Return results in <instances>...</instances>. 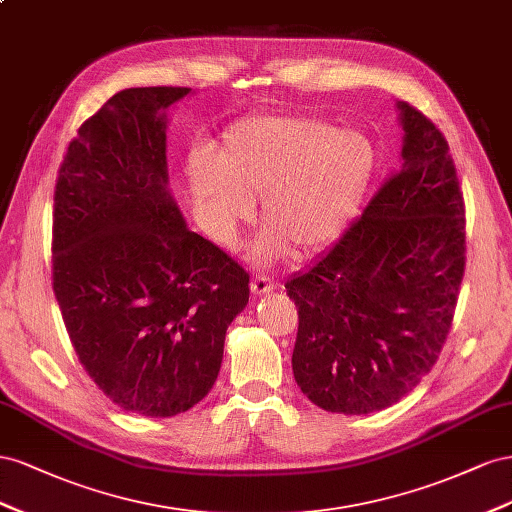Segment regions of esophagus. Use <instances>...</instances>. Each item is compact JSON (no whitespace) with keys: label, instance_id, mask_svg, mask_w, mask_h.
<instances>
[{"label":"esophagus","instance_id":"esophagus-1","mask_svg":"<svg viewBox=\"0 0 512 512\" xmlns=\"http://www.w3.org/2000/svg\"><path fill=\"white\" fill-rule=\"evenodd\" d=\"M276 287L274 279H270L268 274H255L253 281H251V291L253 296H264L268 291H272Z\"/></svg>","mask_w":512,"mask_h":512}]
</instances>
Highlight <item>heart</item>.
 Segmentation results:
<instances>
[{
    "instance_id": "heart-1",
    "label": "heart",
    "mask_w": 512,
    "mask_h": 512,
    "mask_svg": "<svg viewBox=\"0 0 512 512\" xmlns=\"http://www.w3.org/2000/svg\"><path fill=\"white\" fill-rule=\"evenodd\" d=\"M377 150L356 128L302 115H251L229 126L212 160H188L210 236L229 244L259 203V255L311 253L337 240L375 175Z\"/></svg>"
}]
</instances>
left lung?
<instances>
[{
	"label": "left lung",
	"instance_id": "8db88e82",
	"mask_svg": "<svg viewBox=\"0 0 512 512\" xmlns=\"http://www.w3.org/2000/svg\"><path fill=\"white\" fill-rule=\"evenodd\" d=\"M403 160L328 253L285 283L298 306L291 367L337 414L401 401L437 362L465 272V203L448 141L399 102Z\"/></svg>",
	"mask_w": 512,
	"mask_h": 512
}]
</instances>
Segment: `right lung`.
<instances>
[{
	"label": "right lung",
	"instance_id": "1",
	"mask_svg": "<svg viewBox=\"0 0 512 512\" xmlns=\"http://www.w3.org/2000/svg\"><path fill=\"white\" fill-rule=\"evenodd\" d=\"M191 87H130L79 128L53 195V291L85 373L150 418L197 405L221 371L248 272L188 231L167 191L165 109Z\"/></svg>",
	"mask_w": 512,
	"mask_h": 512
}]
</instances>
